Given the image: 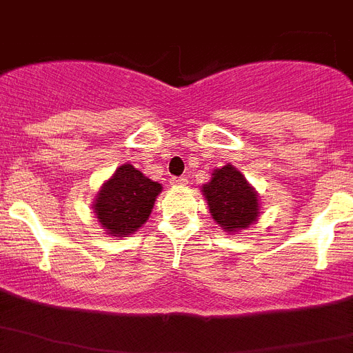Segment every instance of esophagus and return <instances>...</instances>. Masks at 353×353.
I'll list each match as a JSON object with an SVG mask.
<instances>
[{
	"instance_id": "34e87169",
	"label": "esophagus",
	"mask_w": 353,
	"mask_h": 353,
	"mask_svg": "<svg viewBox=\"0 0 353 353\" xmlns=\"http://www.w3.org/2000/svg\"><path fill=\"white\" fill-rule=\"evenodd\" d=\"M185 183H187L185 176H173V179H171V185L173 187H183Z\"/></svg>"
}]
</instances>
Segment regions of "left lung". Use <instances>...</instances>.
Instances as JSON below:
<instances>
[{
    "label": "left lung",
    "instance_id": "obj_1",
    "mask_svg": "<svg viewBox=\"0 0 353 353\" xmlns=\"http://www.w3.org/2000/svg\"><path fill=\"white\" fill-rule=\"evenodd\" d=\"M214 221L224 232H240L260 217L258 194L232 164L212 173V180L201 187Z\"/></svg>",
    "mask_w": 353,
    "mask_h": 353
}]
</instances>
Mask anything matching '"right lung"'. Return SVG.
<instances>
[{
	"label": "right lung",
	"instance_id": "1",
	"mask_svg": "<svg viewBox=\"0 0 353 353\" xmlns=\"http://www.w3.org/2000/svg\"><path fill=\"white\" fill-rule=\"evenodd\" d=\"M161 191V183L152 182L125 162L101 187L93 201V210L109 235H130L146 223Z\"/></svg>",
	"mask_w": 353,
	"mask_h": 353
}]
</instances>
